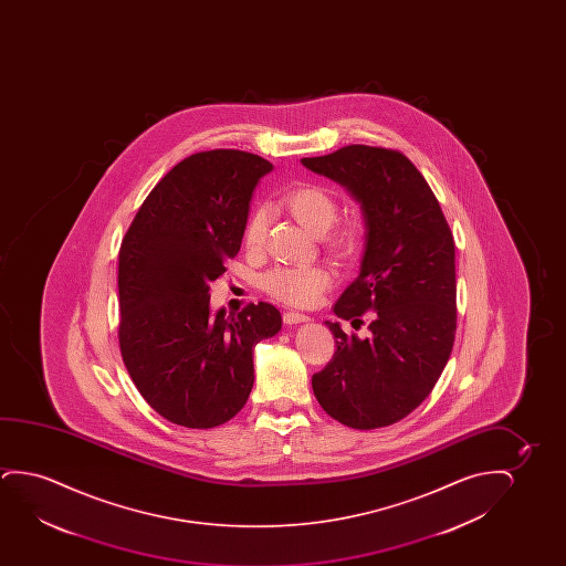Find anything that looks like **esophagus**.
I'll use <instances>...</instances> for the list:
<instances>
[{"label":"esophagus","mask_w":566,"mask_h":566,"mask_svg":"<svg viewBox=\"0 0 566 566\" xmlns=\"http://www.w3.org/2000/svg\"><path fill=\"white\" fill-rule=\"evenodd\" d=\"M311 318L307 315H303V313H297V311H286L284 313V323L286 325H302V323H310Z\"/></svg>","instance_id":"34e87169"}]
</instances>
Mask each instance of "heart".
Instances as JSON below:
<instances>
[{"instance_id": "obj_1", "label": "heart", "mask_w": 566, "mask_h": 566, "mask_svg": "<svg viewBox=\"0 0 566 566\" xmlns=\"http://www.w3.org/2000/svg\"><path fill=\"white\" fill-rule=\"evenodd\" d=\"M280 205L313 235H325L338 217V205L333 193L315 184H305V186L290 189L282 195ZM266 228H269V212L263 207H256L249 214L243 228V243L248 251H259L263 248ZM354 243H356V233L349 228H342L326 235V248L331 249L334 255H348L354 251ZM261 284L264 292L276 297L279 302L295 305V307H307L311 303L317 302L318 295L328 287L331 274L317 264L276 266L264 274Z\"/></svg>"}]
</instances>
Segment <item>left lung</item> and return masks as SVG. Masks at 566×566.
I'll use <instances>...</instances> for the list:
<instances>
[{
    "instance_id": "left-lung-1",
    "label": "left lung",
    "mask_w": 566,
    "mask_h": 566,
    "mask_svg": "<svg viewBox=\"0 0 566 566\" xmlns=\"http://www.w3.org/2000/svg\"><path fill=\"white\" fill-rule=\"evenodd\" d=\"M302 164L340 184L364 217L359 274L334 315L354 325L371 313L367 338L326 321L336 352L313 375V392L352 429L392 426L426 400L452 352L454 238L426 178L398 150L349 145Z\"/></svg>"
}]
</instances>
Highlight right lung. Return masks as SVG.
<instances>
[{"mask_svg": "<svg viewBox=\"0 0 566 566\" xmlns=\"http://www.w3.org/2000/svg\"><path fill=\"white\" fill-rule=\"evenodd\" d=\"M261 156L218 148L164 176L119 249V348L135 387L176 426L210 429L248 402L253 348L282 328L271 303L210 310V282L238 255Z\"/></svg>", "mask_w": 566, "mask_h": 566, "instance_id": "obj_1", "label": "right lung"}]
</instances>
